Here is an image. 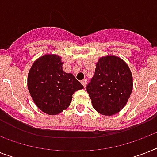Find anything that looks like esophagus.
Listing matches in <instances>:
<instances>
[{"instance_id": "34e87169", "label": "esophagus", "mask_w": 157, "mask_h": 157, "mask_svg": "<svg viewBox=\"0 0 157 157\" xmlns=\"http://www.w3.org/2000/svg\"><path fill=\"white\" fill-rule=\"evenodd\" d=\"M81 83H82L84 87L86 88V85H87V79H84V80H82V81H81Z\"/></svg>"}]
</instances>
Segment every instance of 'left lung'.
Returning <instances> with one entry per match:
<instances>
[{
    "label": "left lung",
    "mask_w": 157,
    "mask_h": 157,
    "mask_svg": "<svg viewBox=\"0 0 157 157\" xmlns=\"http://www.w3.org/2000/svg\"><path fill=\"white\" fill-rule=\"evenodd\" d=\"M94 109L112 116L126 105L133 90V76L128 64L116 55L101 57L86 87Z\"/></svg>",
    "instance_id": "obj_1"
}]
</instances>
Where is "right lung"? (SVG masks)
I'll list each match as a JSON object with an SVG mask.
<instances>
[{
  "mask_svg": "<svg viewBox=\"0 0 157 157\" xmlns=\"http://www.w3.org/2000/svg\"><path fill=\"white\" fill-rule=\"evenodd\" d=\"M61 59L58 54H44L33 63L28 75V91L34 103L52 116L67 109L75 91L84 88L72 74L63 70Z\"/></svg>",
  "mask_w": 157,
  "mask_h": 157,
  "instance_id": "right-lung-1",
  "label": "right lung"
}]
</instances>
